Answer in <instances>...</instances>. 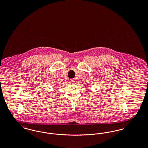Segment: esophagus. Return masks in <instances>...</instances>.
<instances>
[{"instance_id":"esophagus-1","label":"esophagus","mask_w":148,"mask_h":148,"mask_svg":"<svg viewBox=\"0 0 148 148\" xmlns=\"http://www.w3.org/2000/svg\"><path fill=\"white\" fill-rule=\"evenodd\" d=\"M74 80H73V79H71L69 80V83H74Z\"/></svg>"}]
</instances>
